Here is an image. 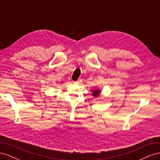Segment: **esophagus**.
Wrapping results in <instances>:
<instances>
[{
  "instance_id": "esophagus-1",
  "label": "esophagus",
  "mask_w": 160,
  "mask_h": 160,
  "mask_svg": "<svg viewBox=\"0 0 160 160\" xmlns=\"http://www.w3.org/2000/svg\"><path fill=\"white\" fill-rule=\"evenodd\" d=\"M74 83H79V81H74Z\"/></svg>"
}]
</instances>
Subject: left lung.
Masks as SVG:
<instances>
[{
    "label": "left lung",
    "instance_id": "1",
    "mask_svg": "<svg viewBox=\"0 0 160 160\" xmlns=\"http://www.w3.org/2000/svg\"><path fill=\"white\" fill-rule=\"evenodd\" d=\"M100 93V91L99 89H95L94 91H93V95L96 98V97H98Z\"/></svg>",
    "mask_w": 160,
    "mask_h": 160
}]
</instances>
